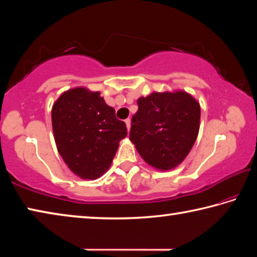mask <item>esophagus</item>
<instances>
[{
  "label": "esophagus",
  "instance_id": "1",
  "mask_svg": "<svg viewBox=\"0 0 257 257\" xmlns=\"http://www.w3.org/2000/svg\"><path fill=\"white\" fill-rule=\"evenodd\" d=\"M125 124H127V129L130 130V125H132V120H130L129 118L125 119Z\"/></svg>",
  "mask_w": 257,
  "mask_h": 257
}]
</instances>
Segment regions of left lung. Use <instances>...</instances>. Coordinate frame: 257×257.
Segmentation results:
<instances>
[{
  "mask_svg": "<svg viewBox=\"0 0 257 257\" xmlns=\"http://www.w3.org/2000/svg\"><path fill=\"white\" fill-rule=\"evenodd\" d=\"M129 138L146 163L160 170L180 164L196 142L201 106L186 92L152 93L137 101Z\"/></svg>",
  "mask_w": 257,
  "mask_h": 257,
  "instance_id": "obj_1",
  "label": "left lung"
}]
</instances>
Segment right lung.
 I'll use <instances>...</instances> for the list:
<instances>
[{"mask_svg": "<svg viewBox=\"0 0 257 257\" xmlns=\"http://www.w3.org/2000/svg\"><path fill=\"white\" fill-rule=\"evenodd\" d=\"M52 125L60 155L82 179H96L105 172L127 136L123 121L116 119L99 93L73 88L52 107Z\"/></svg>", "mask_w": 257, "mask_h": 257, "instance_id": "right-lung-1", "label": "right lung"}]
</instances>
